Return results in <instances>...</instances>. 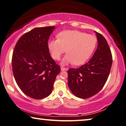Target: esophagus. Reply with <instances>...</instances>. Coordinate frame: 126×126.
<instances>
[{
  "label": "esophagus",
  "mask_w": 126,
  "mask_h": 126,
  "mask_svg": "<svg viewBox=\"0 0 126 126\" xmlns=\"http://www.w3.org/2000/svg\"><path fill=\"white\" fill-rule=\"evenodd\" d=\"M68 70L67 68L63 67H61V70L62 71H66V70Z\"/></svg>",
  "instance_id": "esophagus-1"
}]
</instances>
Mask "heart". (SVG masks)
Segmentation results:
<instances>
[{
  "mask_svg": "<svg viewBox=\"0 0 126 126\" xmlns=\"http://www.w3.org/2000/svg\"><path fill=\"white\" fill-rule=\"evenodd\" d=\"M59 38L50 40L47 44L49 51L54 59L59 60L66 51L67 54L62 61L66 65L73 63L83 64L94 52L97 39L92 35L77 30H65L58 35Z\"/></svg>",
  "mask_w": 126,
  "mask_h": 126,
  "instance_id": "obj_1",
  "label": "heart"
}]
</instances>
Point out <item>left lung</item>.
Wrapping results in <instances>:
<instances>
[{"label":"left lung","mask_w":126,"mask_h":126,"mask_svg":"<svg viewBox=\"0 0 126 126\" xmlns=\"http://www.w3.org/2000/svg\"><path fill=\"white\" fill-rule=\"evenodd\" d=\"M96 33L98 47L88 62L78 68L68 70V85L75 96L86 99L101 91L105 84L112 64V56L106 39Z\"/></svg>","instance_id":"left-lung-1"}]
</instances>
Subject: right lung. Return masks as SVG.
Instances as JSON below:
<instances>
[{"mask_svg":"<svg viewBox=\"0 0 126 126\" xmlns=\"http://www.w3.org/2000/svg\"><path fill=\"white\" fill-rule=\"evenodd\" d=\"M55 28H35L21 36L14 47L12 60L14 79L20 90L33 99L49 96L60 71L47 47Z\"/></svg>","mask_w":126,"mask_h":126,"instance_id":"1","label":"right lung"}]
</instances>
